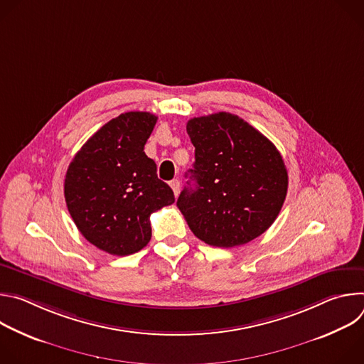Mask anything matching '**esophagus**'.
Listing matches in <instances>:
<instances>
[{"label":"esophagus","instance_id":"1","mask_svg":"<svg viewBox=\"0 0 364 364\" xmlns=\"http://www.w3.org/2000/svg\"><path fill=\"white\" fill-rule=\"evenodd\" d=\"M170 187L173 188V191H174V196L177 197L178 196V193H180V181L176 178V180H171L170 181Z\"/></svg>","mask_w":364,"mask_h":364}]
</instances>
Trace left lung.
Segmentation results:
<instances>
[{
	"instance_id": "1",
	"label": "left lung",
	"mask_w": 364,
	"mask_h": 364,
	"mask_svg": "<svg viewBox=\"0 0 364 364\" xmlns=\"http://www.w3.org/2000/svg\"><path fill=\"white\" fill-rule=\"evenodd\" d=\"M187 134L196 161L177 207L191 232L218 247L261 236L278 218L288 190L277 146L229 112L190 119Z\"/></svg>"
}]
</instances>
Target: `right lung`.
Masks as SVG:
<instances>
[{"mask_svg":"<svg viewBox=\"0 0 364 364\" xmlns=\"http://www.w3.org/2000/svg\"><path fill=\"white\" fill-rule=\"evenodd\" d=\"M157 117L125 112L96 131L76 152L65 178L68 210L87 242L117 256L151 239V213L174 203L170 186L144 152Z\"/></svg>","mask_w":364,"mask_h":364,"instance_id":"1","label":"right lung"}]
</instances>
